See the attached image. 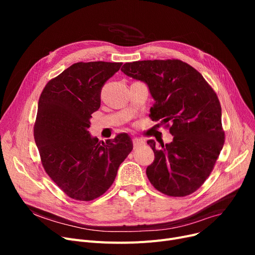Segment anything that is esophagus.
Masks as SVG:
<instances>
[{
  "instance_id": "1",
  "label": "esophagus",
  "mask_w": 255,
  "mask_h": 255,
  "mask_svg": "<svg viewBox=\"0 0 255 255\" xmlns=\"http://www.w3.org/2000/svg\"><path fill=\"white\" fill-rule=\"evenodd\" d=\"M132 141H133V146H134V149H137L138 146H140V145H142L144 143V141L141 138H137V137L133 138Z\"/></svg>"
}]
</instances>
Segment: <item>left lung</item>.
<instances>
[{
    "label": "left lung",
    "instance_id": "8db88e82",
    "mask_svg": "<svg viewBox=\"0 0 255 255\" xmlns=\"http://www.w3.org/2000/svg\"><path fill=\"white\" fill-rule=\"evenodd\" d=\"M122 72L144 83L155 100L150 118L169 126L171 142L155 148L146 176L169 196H186L204 184L223 148L221 106L216 93L193 67L180 60L126 63ZM159 125V124H158Z\"/></svg>",
    "mask_w": 255,
    "mask_h": 255
}]
</instances>
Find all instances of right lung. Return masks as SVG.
<instances>
[{
    "label": "right lung",
    "instance_id": "obj_1",
    "mask_svg": "<svg viewBox=\"0 0 255 255\" xmlns=\"http://www.w3.org/2000/svg\"><path fill=\"white\" fill-rule=\"evenodd\" d=\"M122 63H75L49 80L38 102L34 137L42 165L69 197L89 202L114 183L120 164L133 149L122 133L99 141L90 134L102 87Z\"/></svg>",
    "mask_w": 255,
    "mask_h": 255
}]
</instances>
